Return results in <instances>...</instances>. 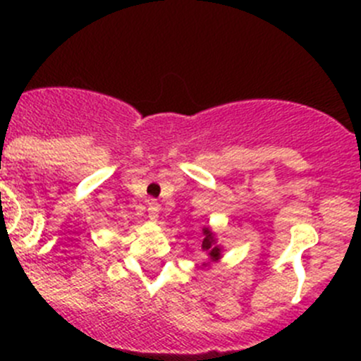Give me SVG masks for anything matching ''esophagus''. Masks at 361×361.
I'll use <instances>...</instances> for the list:
<instances>
[{
	"label": "esophagus",
	"mask_w": 361,
	"mask_h": 361,
	"mask_svg": "<svg viewBox=\"0 0 361 361\" xmlns=\"http://www.w3.org/2000/svg\"><path fill=\"white\" fill-rule=\"evenodd\" d=\"M159 213H160L159 202L157 201H150V202H148V216H150L152 220H157Z\"/></svg>",
	"instance_id": "1"
}]
</instances>
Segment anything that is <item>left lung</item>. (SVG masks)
I'll return each instance as SVG.
<instances>
[{"mask_svg":"<svg viewBox=\"0 0 361 361\" xmlns=\"http://www.w3.org/2000/svg\"><path fill=\"white\" fill-rule=\"evenodd\" d=\"M202 251H206L207 257L211 258V262H216L218 258L221 257V248L216 245V239H214V234L207 227L202 228ZM206 265V264H204Z\"/></svg>","mask_w":361,"mask_h":361,"instance_id":"left-lung-1","label":"left lung"}]
</instances>
